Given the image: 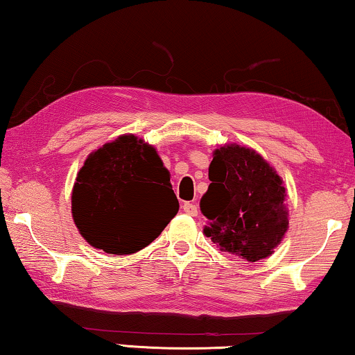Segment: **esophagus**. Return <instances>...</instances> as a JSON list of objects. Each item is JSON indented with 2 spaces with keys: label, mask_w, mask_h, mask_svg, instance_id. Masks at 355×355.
I'll return each instance as SVG.
<instances>
[{
  "label": "esophagus",
  "mask_w": 355,
  "mask_h": 355,
  "mask_svg": "<svg viewBox=\"0 0 355 355\" xmlns=\"http://www.w3.org/2000/svg\"><path fill=\"white\" fill-rule=\"evenodd\" d=\"M182 209L186 211L189 216H197L198 214V207L195 203H190V202H186L182 205Z\"/></svg>",
  "instance_id": "34e87169"
}]
</instances>
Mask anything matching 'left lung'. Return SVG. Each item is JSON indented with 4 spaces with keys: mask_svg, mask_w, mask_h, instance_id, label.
Here are the masks:
<instances>
[{
    "mask_svg": "<svg viewBox=\"0 0 355 355\" xmlns=\"http://www.w3.org/2000/svg\"><path fill=\"white\" fill-rule=\"evenodd\" d=\"M209 187L200 209L203 234L220 251L256 263L274 253L288 230L286 189L274 166L253 148L225 144L213 152Z\"/></svg>",
    "mask_w": 355,
    "mask_h": 355,
    "instance_id": "8db88e82",
    "label": "left lung"
}]
</instances>
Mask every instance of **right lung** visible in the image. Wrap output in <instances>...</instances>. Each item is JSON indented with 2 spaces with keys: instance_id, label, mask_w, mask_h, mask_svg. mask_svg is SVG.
<instances>
[{
  "instance_id": "right-lung-1",
  "label": "right lung",
  "mask_w": 355,
  "mask_h": 355,
  "mask_svg": "<svg viewBox=\"0 0 355 355\" xmlns=\"http://www.w3.org/2000/svg\"><path fill=\"white\" fill-rule=\"evenodd\" d=\"M178 211L157 148L135 135L91 152L71 190V216L81 237L115 256L146 248Z\"/></svg>"
}]
</instances>
